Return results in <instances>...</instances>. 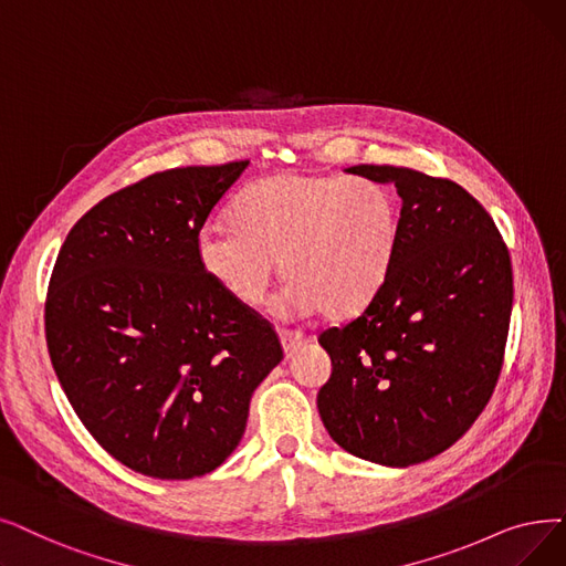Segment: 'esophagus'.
I'll use <instances>...</instances> for the list:
<instances>
[{"instance_id": "obj_1", "label": "esophagus", "mask_w": 566, "mask_h": 566, "mask_svg": "<svg viewBox=\"0 0 566 566\" xmlns=\"http://www.w3.org/2000/svg\"><path fill=\"white\" fill-rule=\"evenodd\" d=\"M280 339H282V347H284L286 356H293L307 344V337L301 331H289V328L280 331Z\"/></svg>"}]
</instances>
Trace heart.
<instances>
[{
    "label": "heart",
    "mask_w": 566,
    "mask_h": 566,
    "mask_svg": "<svg viewBox=\"0 0 566 566\" xmlns=\"http://www.w3.org/2000/svg\"><path fill=\"white\" fill-rule=\"evenodd\" d=\"M229 222L196 238L206 277L235 303L259 307L282 261L291 282L277 303L284 314L358 312L381 289L400 238L398 199L365 178H261L235 196Z\"/></svg>",
    "instance_id": "obj_1"
}]
</instances>
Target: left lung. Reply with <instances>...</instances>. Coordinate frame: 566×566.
<instances>
[{"instance_id":"left-lung-1","label":"left lung","mask_w":566,"mask_h":566,"mask_svg":"<svg viewBox=\"0 0 566 566\" xmlns=\"http://www.w3.org/2000/svg\"><path fill=\"white\" fill-rule=\"evenodd\" d=\"M347 174L396 185L400 238L373 301L318 335L333 373L316 407L344 451L409 467L453 447L493 396L513 305L511 256L493 217L460 185L400 166Z\"/></svg>"}]
</instances>
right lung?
Masks as SVG:
<instances>
[{
    "label": "right lung",
    "mask_w": 566,
    "mask_h": 566,
    "mask_svg": "<svg viewBox=\"0 0 566 566\" xmlns=\"http://www.w3.org/2000/svg\"><path fill=\"white\" fill-rule=\"evenodd\" d=\"M248 164L147 176L85 212L57 254L48 354L90 434L138 474L217 470L284 358L275 328L196 261L208 214Z\"/></svg>",
    "instance_id": "obj_1"
}]
</instances>
